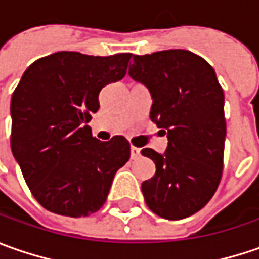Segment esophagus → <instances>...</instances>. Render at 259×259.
<instances>
[{
    "mask_svg": "<svg viewBox=\"0 0 259 259\" xmlns=\"http://www.w3.org/2000/svg\"><path fill=\"white\" fill-rule=\"evenodd\" d=\"M140 155H141V150L137 148V147H131V158L135 160V158H138Z\"/></svg>",
    "mask_w": 259,
    "mask_h": 259,
    "instance_id": "1",
    "label": "esophagus"
}]
</instances>
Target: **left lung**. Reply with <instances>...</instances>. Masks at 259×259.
<instances>
[{
    "mask_svg": "<svg viewBox=\"0 0 259 259\" xmlns=\"http://www.w3.org/2000/svg\"><path fill=\"white\" fill-rule=\"evenodd\" d=\"M128 75L148 89L150 118L168 140L163 154L141 150L155 164L141 184L145 203L164 219H184L206 206L222 177L224 91L213 67L182 49L135 55Z\"/></svg>",
    "mask_w": 259,
    "mask_h": 259,
    "instance_id": "8db88e82",
    "label": "left lung"
}]
</instances>
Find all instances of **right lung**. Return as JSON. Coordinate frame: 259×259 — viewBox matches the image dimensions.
<instances>
[{
    "label": "right lung",
    "mask_w": 259,
    "mask_h": 259,
    "mask_svg": "<svg viewBox=\"0 0 259 259\" xmlns=\"http://www.w3.org/2000/svg\"><path fill=\"white\" fill-rule=\"evenodd\" d=\"M131 53L57 52L35 60L11 98V151L45 209L82 218L104 206L115 173L130 160L122 135L109 141L88 126L104 86L121 80Z\"/></svg>",
    "instance_id": "1"
}]
</instances>
